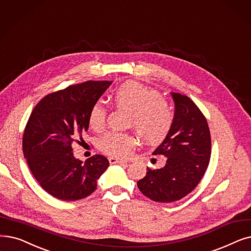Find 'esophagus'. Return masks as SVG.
Returning a JSON list of instances; mask_svg holds the SVG:
<instances>
[{"mask_svg": "<svg viewBox=\"0 0 251 251\" xmlns=\"http://www.w3.org/2000/svg\"><path fill=\"white\" fill-rule=\"evenodd\" d=\"M108 161H110L111 164H127V161L122 160V159H118L116 157H110L108 158Z\"/></svg>", "mask_w": 251, "mask_h": 251, "instance_id": "obj_1", "label": "esophagus"}]
</instances>
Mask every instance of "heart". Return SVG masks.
Segmentation results:
<instances>
[{
  "label": "heart",
  "instance_id": "1",
  "mask_svg": "<svg viewBox=\"0 0 251 251\" xmlns=\"http://www.w3.org/2000/svg\"><path fill=\"white\" fill-rule=\"evenodd\" d=\"M111 101L119 111L128 113L127 125L147 144L157 146L164 141L171 131L174 114L170 103L161 94L138 83L127 82L115 88ZM106 111L100 104L91 106L88 124L94 131H101L105 124ZM136 139L123 132H108L100 140V150L106 155L125 158L134 151Z\"/></svg>",
  "mask_w": 251,
  "mask_h": 251
}]
</instances>
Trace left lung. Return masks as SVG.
<instances>
[{"mask_svg": "<svg viewBox=\"0 0 251 251\" xmlns=\"http://www.w3.org/2000/svg\"><path fill=\"white\" fill-rule=\"evenodd\" d=\"M176 103L174 121L166 139L154 155L165 156V165L148 168L137 181L139 191L155 202L178 201L190 194L202 179L211 155L208 123L200 108L180 93H171Z\"/></svg>", "mask_w": 251, "mask_h": 251, "instance_id": "1", "label": "left lung"}]
</instances>
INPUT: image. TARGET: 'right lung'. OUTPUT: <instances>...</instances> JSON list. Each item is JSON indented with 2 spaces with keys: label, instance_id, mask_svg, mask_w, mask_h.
<instances>
[{
  "label": "right lung",
  "instance_id": "1",
  "mask_svg": "<svg viewBox=\"0 0 251 251\" xmlns=\"http://www.w3.org/2000/svg\"><path fill=\"white\" fill-rule=\"evenodd\" d=\"M113 81L73 84L42 99L25 125L23 150L31 174L48 194L62 201L88 197L110 165L102 155L85 163L75 159L72 144L88 130V114Z\"/></svg>",
  "mask_w": 251,
  "mask_h": 251
}]
</instances>
